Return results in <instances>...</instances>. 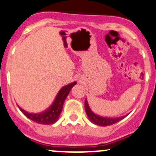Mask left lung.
Returning <instances> with one entry per match:
<instances>
[{
  "label": "left lung",
  "mask_w": 156,
  "mask_h": 156,
  "mask_svg": "<svg viewBox=\"0 0 156 156\" xmlns=\"http://www.w3.org/2000/svg\"><path fill=\"white\" fill-rule=\"evenodd\" d=\"M85 111L90 122H92L95 125L100 126H107L115 124L126 116V115H123V116L117 117V118H109V117H104L97 115L91 110L87 99L85 100Z\"/></svg>",
  "instance_id": "8db88e82"
}]
</instances>
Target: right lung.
<instances>
[{"instance_id":"add662e5","label":"right lung","mask_w":156,"mask_h":156,"mask_svg":"<svg viewBox=\"0 0 156 156\" xmlns=\"http://www.w3.org/2000/svg\"><path fill=\"white\" fill-rule=\"evenodd\" d=\"M76 84V82H73L62 87L50 107L47 108L46 110L43 111V112H39V113L28 112L18 106L19 109L28 119L35 122L37 123L44 124V125H51V124L55 123L60 117L65 99L69 95L71 89Z\"/></svg>"}]
</instances>
